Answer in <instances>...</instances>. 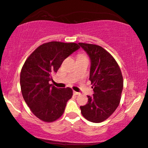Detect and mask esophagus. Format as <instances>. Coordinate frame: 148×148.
I'll return each instance as SVG.
<instances>
[{"mask_svg": "<svg viewBox=\"0 0 148 148\" xmlns=\"http://www.w3.org/2000/svg\"><path fill=\"white\" fill-rule=\"evenodd\" d=\"M73 93H74V95H79V94H80L79 92H75V91L73 92Z\"/></svg>", "mask_w": 148, "mask_h": 148, "instance_id": "esophagus-1", "label": "esophagus"}]
</instances>
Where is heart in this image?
<instances>
[{
  "mask_svg": "<svg viewBox=\"0 0 148 148\" xmlns=\"http://www.w3.org/2000/svg\"><path fill=\"white\" fill-rule=\"evenodd\" d=\"M79 56H83V55H80Z\"/></svg>",
  "mask_w": 148,
  "mask_h": 148,
  "instance_id": "heart-1",
  "label": "heart"
}]
</instances>
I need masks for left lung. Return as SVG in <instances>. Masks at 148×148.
Instances as JSON below:
<instances>
[{"label":"left lung","mask_w":148,"mask_h":148,"mask_svg":"<svg viewBox=\"0 0 148 148\" xmlns=\"http://www.w3.org/2000/svg\"><path fill=\"white\" fill-rule=\"evenodd\" d=\"M90 59V80L94 94L88 96V103L81 106L87 120L101 123L115 111L120 103L123 79L120 67L113 56L99 45L79 42Z\"/></svg>","instance_id":"8db88e82"}]
</instances>
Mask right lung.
Listing matches in <instances>:
<instances>
[{
    "instance_id": "add662e5",
    "label": "right lung",
    "mask_w": 148,
    "mask_h": 148,
    "mask_svg": "<svg viewBox=\"0 0 148 148\" xmlns=\"http://www.w3.org/2000/svg\"><path fill=\"white\" fill-rule=\"evenodd\" d=\"M80 48L74 42L52 41L37 47L25 60L20 76L23 99L32 113L45 122H53L64 112L72 97L69 88L49 84L65 58Z\"/></svg>"
}]
</instances>
